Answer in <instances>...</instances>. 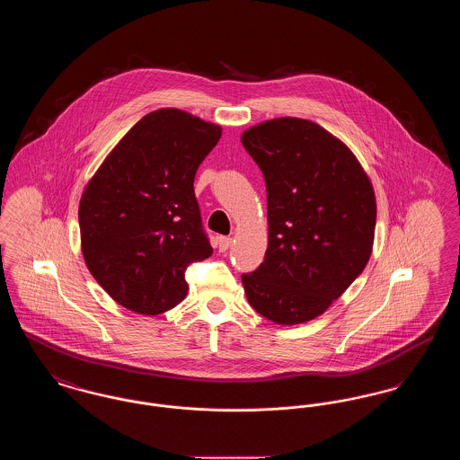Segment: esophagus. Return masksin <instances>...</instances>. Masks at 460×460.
<instances>
[{"label": "esophagus", "mask_w": 460, "mask_h": 460, "mask_svg": "<svg viewBox=\"0 0 460 460\" xmlns=\"http://www.w3.org/2000/svg\"><path fill=\"white\" fill-rule=\"evenodd\" d=\"M231 243H233V240H231L229 236H220L219 240H217L219 252H227V250H229V246H231Z\"/></svg>", "instance_id": "obj_1"}]
</instances>
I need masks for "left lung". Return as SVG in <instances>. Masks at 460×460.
Listing matches in <instances>:
<instances>
[{"label": "left lung", "instance_id": "1", "mask_svg": "<svg viewBox=\"0 0 460 460\" xmlns=\"http://www.w3.org/2000/svg\"><path fill=\"white\" fill-rule=\"evenodd\" d=\"M241 143L262 171L269 222L263 262L241 276L248 304L281 326L308 323L369 262L371 179L341 139L305 119L265 120Z\"/></svg>", "mask_w": 460, "mask_h": 460}]
</instances>
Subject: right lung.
<instances>
[{
	"label": "right lung",
	"mask_w": 460,
	"mask_h": 460,
	"mask_svg": "<svg viewBox=\"0 0 460 460\" xmlns=\"http://www.w3.org/2000/svg\"><path fill=\"white\" fill-rule=\"evenodd\" d=\"M222 128L188 111H150L89 179L79 203L89 272L119 304L158 315L188 293V265L212 255L193 182Z\"/></svg>",
	"instance_id": "right-lung-1"
}]
</instances>
